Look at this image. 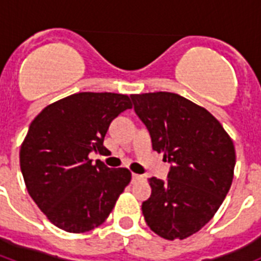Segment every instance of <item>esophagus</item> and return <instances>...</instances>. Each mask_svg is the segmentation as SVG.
<instances>
[{"label": "esophagus", "mask_w": 261, "mask_h": 261, "mask_svg": "<svg viewBox=\"0 0 261 261\" xmlns=\"http://www.w3.org/2000/svg\"><path fill=\"white\" fill-rule=\"evenodd\" d=\"M131 177H133V181H139V180H142L143 176H141V174L133 173V176H131Z\"/></svg>", "instance_id": "34e87169"}]
</instances>
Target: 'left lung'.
Instances as JSON below:
<instances>
[{
  "label": "left lung",
  "instance_id": "left-lung-1",
  "mask_svg": "<svg viewBox=\"0 0 261 261\" xmlns=\"http://www.w3.org/2000/svg\"><path fill=\"white\" fill-rule=\"evenodd\" d=\"M131 100L150 133L153 150L172 164L167 180L149 178L145 221L163 239L184 240L214 217L230 190L233 141L208 111L180 94H131Z\"/></svg>",
  "mask_w": 261,
  "mask_h": 261
}]
</instances>
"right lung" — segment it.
Wrapping results in <instances>:
<instances>
[{
	"instance_id": "obj_1",
	"label": "right lung",
	"mask_w": 261,
	"mask_h": 261,
	"mask_svg": "<svg viewBox=\"0 0 261 261\" xmlns=\"http://www.w3.org/2000/svg\"><path fill=\"white\" fill-rule=\"evenodd\" d=\"M133 104L119 93L81 92L47 106L32 120L20 150L27 190L51 223L69 233L101 225L131 180L126 168L92 164L114 120Z\"/></svg>"
}]
</instances>
